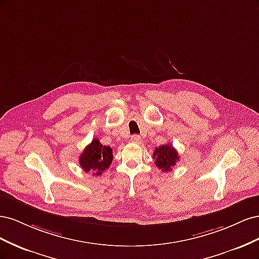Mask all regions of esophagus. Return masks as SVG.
Segmentation results:
<instances>
[{
    "mask_svg": "<svg viewBox=\"0 0 259 259\" xmlns=\"http://www.w3.org/2000/svg\"><path fill=\"white\" fill-rule=\"evenodd\" d=\"M131 140H132V143L139 144V142H140V137H139L138 135H133V136L131 137Z\"/></svg>",
    "mask_w": 259,
    "mask_h": 259,
    "instance_id": "esophagus-1",
    "label": "esophagus"
}]
</instances>
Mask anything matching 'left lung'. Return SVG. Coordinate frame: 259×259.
<instances>
[{"label":"left lung","mask_w":259,"mask_h":259,"mask_svg":"<svg viewBox=\"0 0 259 259\" xmlns=\"http://www.w3.org/2000/svg\"><path fill=\"white\" fill-rule=\"evenodd\" d=\"M153 159L155 165L162 169V171H170L179 160V155L173 146L166 144L155 148Z\"/></svg>","instance_id":"left-lung-1"}]
</instances>
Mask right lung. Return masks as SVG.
I'll list each match as a JSON object with an SVG mask.
<instances>
[{
    "label": "right lung",
    "instance_id": "right-lung-1",
    "mask_svg": "<svg viewBox=\"0 0 259 259\" xmlns=\"http://www.w3.org/2000/svg\"><path fill=\"white\" fill-rule=\"evenodd\" d=\"M113 160L112 149L101 145L99 139H93V142L84 149L80 155V166L86 173L99 176L110 166Z\"/></svg>",
    "mask_w": 259,
    "mask_h": 259
}]
</instances>
